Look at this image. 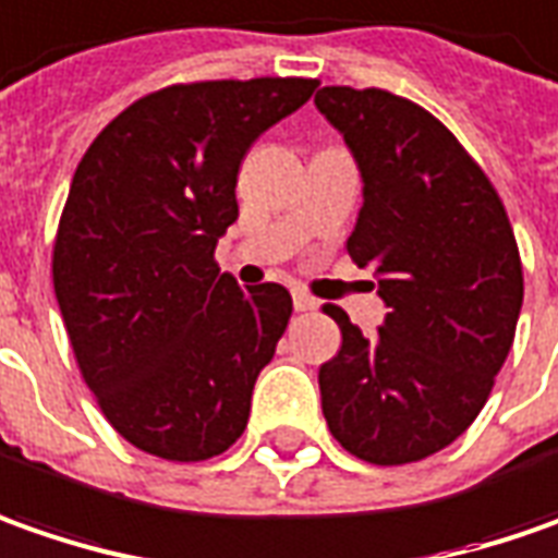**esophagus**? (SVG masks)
I'll return each mask as SVG.
<instances>
[{"mask_svg":"<svg viewBox=\"0 0 558 558\" xmlns=\"http://www.w3.org/2000/svg\"><path fill=\"white\" fill-rule=\"evenodd\" d=\"M293 305H296V312H315L317 302L305 290H293Z\"/></svg>","mask_w":558,"mask_h":558,"instance_id":"34e87169","label":"esophagus"}]
</instances>
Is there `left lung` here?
<instances>
[{
	"mask_svg": "<svg viewBox=\"0 0 558 558\" xmlns=\"http://www.w3.org/2000/svg\"><path fill=\"white\" fill-rule=\"evenodd\" d=\"M315 105L355 154L364 203L345 250L389 308L364 337L324 305L342 330L317 374L324 420L357 460L404 466L485 408L515 337L522 259L497 187L426 107L352 86H324Z\"/></svg>",
	"mask_w": 558,
	"mask_h": 558,
	"instance_id": "obj_1",
	"label": "left lung"
}]
</instances>
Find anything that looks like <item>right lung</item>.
Returning <instances> with one entry per match:
<instances>
[{"mask_svg": "<svg viewBox=\"0 0 558 558\" xmlns=\"http://www.w3.org/2000/svg\"><path fill=\"white\" fill-rule=\"evenodd\" d=\"M317 80L256 76L157 88L88 145L51 250L80 374L138 451L197 463L246 429L259 371L293 315L280 283L221 275L238 172Z\"/></svg>", "mask_w": 558, "mask_h": 558, "instance_id": "add662e5", "label": "right lung"}]
</instances>
